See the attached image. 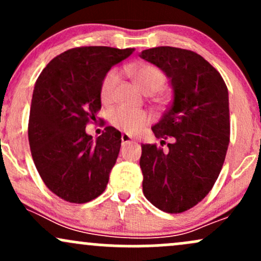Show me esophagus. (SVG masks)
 Listing matches in <instances>:
<instances>
[{
	"label": "esophagus",
	"instance_id": "esophagus-1",
	"mask_svg": "<svg viewBox=\"0 0 261 261\" xmlns=\"http://www.w3.org/2000/svg\"><path fill=\"white\" fill-rule=\"evenodd\" d=\"M133 139H131V136L130 135H127V134H122L121 135V145H126V143H130V142H133Z\"/></svg>",
	"mask_w": 261,
	"mask_h": 261
}]
</instances>
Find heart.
<instances>
[{
    "instance_id": "obj_1",
    "label": "heart",
    "mask_w": 261,
    "mask_h": 261,
    "mask_svg": "<svg viewBox=\"0 0 261 261\" xmlns=\"http://www.w3.org/2000/svg\"><path fill=\"white\" fill-rule=\"evenodd\" d=\"M126 71L127 73L133 76L137 87L146 94L158 92L166 82V77H164L163 72L155 66L147 64L134 65L128 66ZM119 81H120V73L116 70H112L107 73L103 83H101V100L106 101V103L112 100L114 91H115ZM110 121L114 126L120 128L125 133L136 134L147 124L148 115L143 110L127 109V108L120 107L110 113Z\"/></svg>"
}]
</instances>
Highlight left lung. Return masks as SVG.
Instances as JSON below:
<instances>
[{"mask_svg":"<svg viewBox=\"0 0 261 261\" xmlns=\"http://www.w3.org/2000/svg\"><path fill=\"white\" fill-rule=\"evenodd\" d=\"M140 58L163 71L173 92L169 108L152 126L162 146L170 140L168 149L141 146L143 195L162 211L179 214L207 195L222 169L229 143L228 91L216 68L190 50L158 46Z\"/></svg>","mask_w":261,"mask_h":261,"instance_id":"obj_1","label":"left lung"}]
</instances>
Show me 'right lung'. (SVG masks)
<instances>
[{
    "instance_id": "1",
    "label": "right lung",
    "mask_w": 261,
    "mask_h": 261,
    "mask_svg": "<svg viewBox=\"0 0 261 261\" xmlns=\"http://www.w3.org/2000/svg\"><path fill=\"white\" fill-rule=\"evenodd\" d=\"M134 50L74 47L54 58L37 80L28 125L32 157L45 185L66 201L88 202L106 190L121 134L108 126L93 140L86 125L97 120L104 77Z\"/></svg>"
}]
</instances>
